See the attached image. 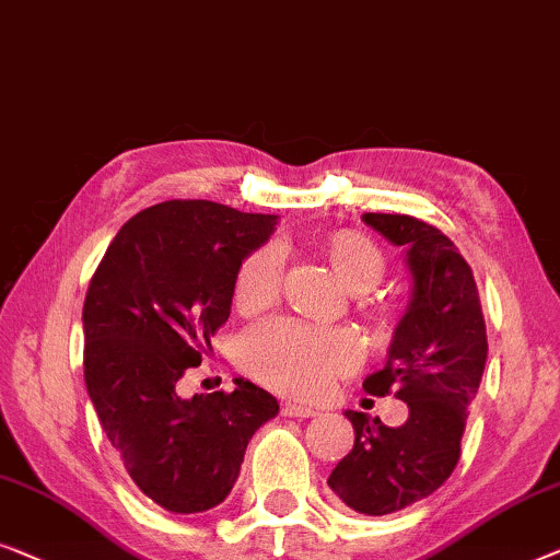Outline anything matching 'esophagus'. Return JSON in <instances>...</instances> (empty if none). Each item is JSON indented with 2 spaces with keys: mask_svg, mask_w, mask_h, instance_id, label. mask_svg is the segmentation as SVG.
Wrapping results in <instances>:
<instances>
[{
  "mask_svg": "<svg viewBox=\"0 0 560 560\" xmlns=\"http://www.w3.org/2000/svg\"><path fill=\"white\" fill-rule=\"evenodd\" d=\"M281 411H283V416H291V419H312V416H317V408L296 404V400H289V404H283Z\"/></svg>",
  "mask_w": 560,
  "mask_h": 560,
  "instance_id": "34e87169",
  "label": "esophagus"
}]
</instances>
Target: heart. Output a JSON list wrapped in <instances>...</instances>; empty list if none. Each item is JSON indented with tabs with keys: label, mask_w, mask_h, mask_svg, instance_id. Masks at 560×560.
<instances>
[{
	"label": "heart",
	"mask_w": 560,
	"mask_h": 560,
	"mask_svg": "<svg viewBox=\"0 0 560 560\" xmlns=\"http://www.w3.org/2000/svg\"><path fill=\"white\" fill-rule=\"evenodd\" d=\"M322 254L345 287L355 294L375 289L388 271L381 246L358 231H335L322 241ZM281 291V248L273 243L250 250L233 281V302L241 312H258L277 302ZM388 317V310H377ZM360 342L348 329L304 325L296 319H269L250 327L238 342V360L250 375L279 393L317 398L337 377L360 362Z\"/></svg>",
	"instance_id": "heart-1"
}]
</instances>
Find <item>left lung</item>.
<instances>
[{"label": "left lung", "mask_w": 560, "mask_h": 560, "mask_svg": "<svg viewBox=\"0 0 560 560\" xmlns=\"http://www.w3.org/2000/svg\"><path fill=\"white\" fill-rule=\"evenodd\" d=\"M362 220L406 246L413 299L393 335L388 362L365 377L370 396L408 406L404 427L348 411L355 446L327 485L362 515H390L429 498L462 456L467 408L487 362V329L469 264L439 228L411 215L365 212Z\"/></svg>", "instance_id": "obj_1"}]
</instances>
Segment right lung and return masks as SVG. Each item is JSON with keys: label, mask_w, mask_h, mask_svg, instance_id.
<instances>
[{"label": "right lung", "mask_w": 560, "mask_h": 560, "mask_svg": "<svg viewBox=\"0 0 560 560\" xmlns=\"http://www.w3.org/2000/svg\"><path fill=\"white\" fill-rule=\"evenodd\" d=\"M273 220L210 200L152 205L121 225L85 291V388L133 485L170 513L220 505L250 436L279 413L248 381L177 396L228 322L235 271Z\"/></svg>", "instance_id": "add662e5"}]
</instances>
